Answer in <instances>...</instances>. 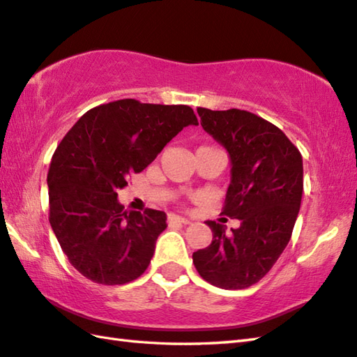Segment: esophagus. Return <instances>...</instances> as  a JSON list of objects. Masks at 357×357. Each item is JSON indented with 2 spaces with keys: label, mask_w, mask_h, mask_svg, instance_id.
<instances>
[{
  "label": "esophagus",
  "mask_w": 357,
  "mask_h": 357,
  "mask_svg": "<svg viewBox=\"0 0 357 357\" xmlns=\"http://www.w3.org/2000/svg\"><path fill=\"white\" fill-rule=\"evenodd\" d=\"M169 222H178V225H190V220L183 218V216H176V215H169Z\"/></svg>",
  "instance_id": "obj_1"
}]
</instances>
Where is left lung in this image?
<instances>
[{"instance_id":"obj_1","label":"left lung","mask_w":357,"mask_h":357,"mask_svg":"<svg viewBox=\"0 0 357 357\" xmlns=\"http://www.w3.org/2000/svg\"><path fill=\"white\" fill-rule=\"evenodd\" d=\"M198 114L230 155L222 215L241 225L226 235L220 222L206 221L213 238L193 252V264L213 286L246 289L268 274L291 240L303 193L302 155L280 128L249 111L199 107Z\"/></svg>"}]
</instances>
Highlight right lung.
I'll return each mask as SVG.
<instances>
[{
    "mask_svg": "<svg viewBox=\"0 0 357 357\" xmlns=\"http://www.w3.org/2000/svg\"><path fill=\"white\" fill-rule=\"evenodd\" d=\"M187 125H198L187 105L122 99L86 111L57 145L47 172L49 222L69 263L88 280L125 284L149 268L167 216L125 211L117 188Z\"/></svg>",
    "mask_w": 357,
    "mask_h": 357,
    "instance_id": "add662e5",
    "label": "right lung"
}]
</instances>
